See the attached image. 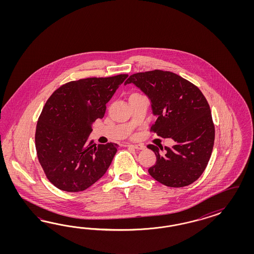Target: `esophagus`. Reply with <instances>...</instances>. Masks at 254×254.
Segmentation results:
<instances>
[{"label": "esophagus", "mask_w": 254, "mask_h": 254, "mask_svg": "<svg viewBox=\"0 0 254 254\" xmlns=\"http://www.w3.org/2000/svg\"><path fill=\"white\" fill-rule=\"evenodd\" d=\"M127 146L132 149H136V150H142L144 149V146L142 144H127Z\"/></svg>", "instance_id": "obj_1"}]
</instances>
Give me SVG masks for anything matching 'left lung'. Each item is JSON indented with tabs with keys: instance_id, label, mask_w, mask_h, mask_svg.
I'll list each match as a JSON object with an SVG mask.
<instances>
[{
	"instance_id": "1",
	"label": "left lung",
	"mask_w": 254,
	"mask_h": 254,
	"mask_svg": "<svg viewBox=\"0 0 254 254\" xmlns=\"http://www.w3.org/2000/svg\"><path fill=\"white\" fill-rule=\"evenodd\" d=\"M131 83L151 100L156 117L151 131L175 141L171 148L165 147L164 155L158 147L147 146L156 156L149 174L169 187L191 185L204 172L214 144L215 129L206 98L197 86L171 71L138 72L125 85Z\"/></svg>"
}]
</instances>
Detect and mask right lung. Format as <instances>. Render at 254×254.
<instances>
[{"label":"right lung","instance_id":"obj_1","mask_svg":"<svg viewBox=\"0 0 254 254\" xmlns=\"http://www.w3.org/2000/svg\"><path fill=\"white\" fill-rule=\"evenodd\" d=\"M128 76L92 77L62 85L39 116L35 147L49 182L65 192H81L102 177L118 144L87 143L92 125L102 118L106 103Z\"/></svg>","mask_w":254,"mask_h":254}]
</instances>
